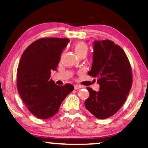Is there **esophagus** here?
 <instances>
[{
    "label": "esophagus",
    "mask_w": 148,
    "mask_h": 148,
    "mask_svg": "<svg viewBox=\"0 0 148 148\" xmlns=\"http://www.w3.org/2000/svg\"><path fill=\"white\" fill-rule=\"evenodd\" d=\"M80 88H82V87L80 85H74V89H75L76 90H77V89H80Z\"/></svg>",
    "instance_id": "esophagus-1"
}]
</instances>
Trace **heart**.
<instances>
[{"mask_svg": "<svg viewBox=\"0 0 148 148\" xmlns=\"http://www.w3.org/2000/svg\"><path fill=\"white\" fill-rule=\"evenodd\" d=\"M74 50L78 56H80L82 54H87L88 50L87 45L83 42L76 43L74 46Z\"/></svg>", "mask_w": 148, "mask_h": 148, "instance_id": "heart-1", "label": "heart"}]
</instances>
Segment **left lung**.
I'll return each instance as SVG.
<instances>
[{"mask_svg":"<svg viewBox=\"0 0 148 148\" xmlns=\"http://www.w3.org/2000/svg\"><path fill=\"white\" fill-rule=\"evenodd\" d=\"M88 74L98 78L100 90L87 87L89 96L85 107L96 118H108L122 106L131 89L132 69L128 57L112 41H95L92 66Z\"/></svg>","mask_w":148,"mask_h":148,"instance_id":"1","label":"left lung"}]
</instances>
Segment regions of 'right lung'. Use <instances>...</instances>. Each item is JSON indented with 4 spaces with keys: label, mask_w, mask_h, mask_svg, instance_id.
Returning a JSON list of instances; mask_svg holds the SVG:
<instances>
[{
    "label": "right lung",
    "mask_w": 148,
    "mask_h": 148,
    "mask_svg": "<svg viewBox=\"0 0 148 148\" xmlns=\"http://www.w3.org/2000/svg\"><path fill=\"white\" fill-rule=\"evenodd\" d=\"M69 42L68 38H41L30 44L20 59L17 89L28 110L40 119L55 115L65 97L74 90L70 84L59 86L50 79Z\"/></svg>",
    "instance_id": "obj_1"
}]
</instances>
